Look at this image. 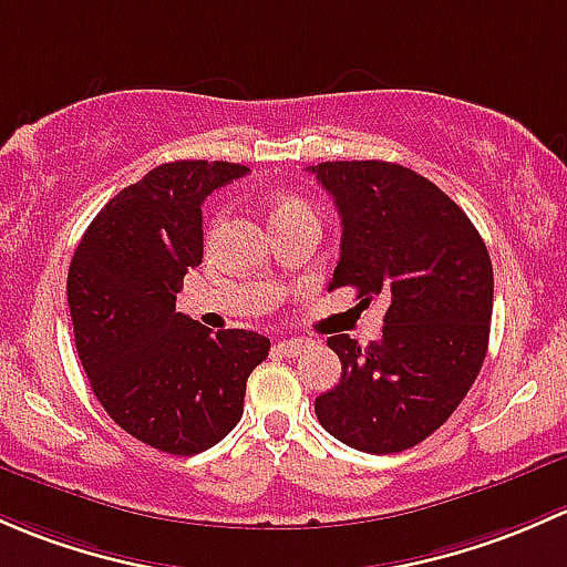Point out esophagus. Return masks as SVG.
Returning <instances> with one entry per match:
<instances>
[{
    "label": "esophagus",
    "mask_w": 567,
    "mask_h": 567,
    "mask_svg": "<svg viewBox=\"0 0 567 567\" xmlns=\"http://www.w3.org/2000/svg\"><path fill=\"white\" fill-rule=\"evenodd\" d=\"M308 349V341H302V338H289V341H278V352L284 354V358H300L302 352Z\"/></svg>",
    "instance_id": "1"
}]
</instances>
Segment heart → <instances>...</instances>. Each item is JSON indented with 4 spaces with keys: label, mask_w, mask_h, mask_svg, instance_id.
Listing matches in <instances>:
<instances>
[{
    "label": "heart",
    "mask_w": 567,
    "mask_h": 567,
    "mask_svg": "<svg viewBox=\"0 0 567 567\" xmlns=\"http://www.w3.org/2000/svg\"><path fill=\"white\" fill-rule=\"evenodd\" d=\"M297 215H311V209L302 202H297V198H281V202L276 204V209H272V224L286 218H297ZM220 224H224V215H218V218L213 220V231H218Z\"/></svg>",
    "instance_id": "1"
}]
</instances>
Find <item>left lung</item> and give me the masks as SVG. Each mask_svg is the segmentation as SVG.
<instances>
[{"mask_svg": "<svg viewBox=\"0 0 567 567\" xmlns=\"http://www.w3.org/2000/svg\"><path fill=\"white\" fill-rule=\"evenodd\" d=\"M341 215L330 289L388 295L382 338H327L341 382L317 399L327 434L363 453H401L434 434L470 393L488 349L494 270L483 237L451 196L388 161L308 168Z\"/></svg>", "mask_w": 567, "mask_h": 567, "instance_id": "obj_1", "label": "left lung"}]
</instances>
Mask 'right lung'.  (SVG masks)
Wrapping results in <instances>:
<instances>
[{
  "mask_svg": "<svg viewBox=\"0 0 567 567\" xmlns=\"http://www.w3.org/2000/svg\"><path fill=\"white\" fill-rule=\"evenodd\" d=\"M248 174L240 163L174 161L120 190L95 215L68 270L75 352L92 393L122 431L194 456L243 417L245 382L270 352L250 330H207L177 311L202 265V202Z\"/></svg>",
  "mask_w": 567,
  "mask_h": 567,
  "instance_id": "add662e5",
  "label": "right lung"
}]
</instances>
